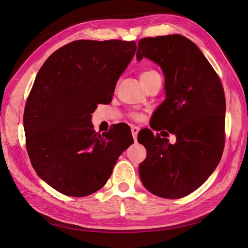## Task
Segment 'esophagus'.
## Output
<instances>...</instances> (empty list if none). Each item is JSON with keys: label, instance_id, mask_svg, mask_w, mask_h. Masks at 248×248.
<instances>
[{"label": "esophagus", "instance_id": "esophagus-1", "mask_svg": "<svg viewBox=\"0 0 248 248\" xmlns=\"http://www.w3.org/2000/svg\"><path fill=\"white\" fill-rule=\"evenodd\" d=\"M139 129L138 126H136V125H132L131 126V132H132V135H133V138H134V140L136 141V139H137V135H138V132H139Z\"/></svg>", "mask_w": 248, "mask_h": 248}]
</instances>
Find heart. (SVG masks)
<instances>
[{
	"label": "heart",
	"instance_id": "obj_1",
	"mask_svg": "<svg viewBox=\"0 0 248 248\" xmlns=\"http://www.w3.org/2000/svg\"><path fill=\"white\" fill-rule=\"evenodd\" d=\"M153 76H160V75H159V73H158L157 71H155V70H147V71H144V72L141 73L140 80L151 78H153ZM131 117L133 119L138 120V122H139V120H143L144 115H143L142 113H132L131 114Z\"/></svg>",
	"mask_w": 248,
	"mask_h": 248
}]
</instances>
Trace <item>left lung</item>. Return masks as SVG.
I'll list each match as a JSON object with an SVG mask.
<instances>
[{
	"label": "left lung",
	"mask_w": 248,
	"mask_h": 248,
	"mask_svg": "<svg viewBox=\"0 0 248 248\" xmlns=\"http://www.w3.org/2000/svg\"><path fill=\"white\" fill-rule=\"evenodd\" d=\"M136 58L153 61L164 74L166 99L151 128L176 136L170 144L150 129L138 134L147 150L139 176L152 194L179 199L201 186L220 162L225 142L223 86L196 44L180 34L139 40Z\"/></svg>",
	"instance_id": "1"
}]
</instances>
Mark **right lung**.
Masks as SVG:
<instances>
[{
    "instance_id": "right-lung-1",
    "label": "right lung",
    "mask_w": 248,
    "mask_h": 248,
    "mask_svg": "<svg viewBox=\"0 0 248 248\" xmlns=\"http://www.w3.org/2000/svg\"><path fill=\"white\" fill-rule=\"evenodd\" d=\"M136 43L78 40L54 51L37 72L25 106L26 149L36 174L58 192L85 197L103 187L133 141L114 126L97 134L91 114L109 104Z\"/></svg>"
}]
</instances>
